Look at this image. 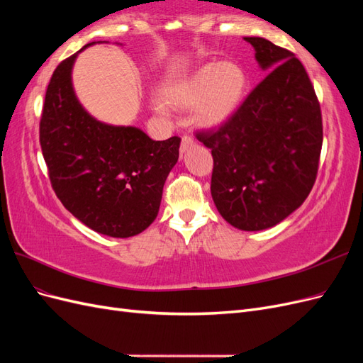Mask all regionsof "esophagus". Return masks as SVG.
Instances as JSON below:
<instances>
[{
  "label": "esophagus",
  "instance_id": "34e87169",
  "mask_svg": "<svg viewBox=\"0 0 363 363\" xmlns=\"http://www.w3.org/2000/svg\"><path fill=\"white\" fill-rule=\"evenodd\" d=\"M191 147H194V139L189 135H184L182 136V145H180V151L184 152L188 151Z\"/></svg>",
  "mask_w": 363,
  "mask_h": 363
}]
</instances>
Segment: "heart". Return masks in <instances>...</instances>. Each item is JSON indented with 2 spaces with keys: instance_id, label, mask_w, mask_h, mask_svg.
<instances>
[{
  "instance_id": "obj_1",
  "label": "heart",
  "mask_w": 363,
  "mask_h": 363,
  "mask_svg": "<svg viewBox=\"0 0 363 363\" xmlns=\"http://www.w3.org/2000/svg\"><path fill=\"white\" fill-rule=\"evenodd\" d=\"M247 87L244 69L233 62L208 63L196 71L188 82L175 87L171 100L183 107H196V121L201 125L215 127L223 124L235 113ZM157 108L164 112V106L157 103Z\"/></svg>"
}]
</instances>
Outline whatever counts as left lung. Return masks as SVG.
Masks as SVG:
<instances>
[{"label": "left lung", "instance_id": "8db88e82", "mask_svg": "<svg viewBox=\"0 0 363 363\" xmlns=\"http://www.w3.org/2000/svg\"><path fill=\"white\" fill-rule=\"evenodd\" d=\"M268 75L235 113L195 136L212 150L218 212L245 232L269 228L311 194L323 147L321 107L303 63L263 38H245Z\"/></svg>", "mask_w": 363, "mask_h": 363}]
</instances>
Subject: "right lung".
Masks as SVG:
<instances>
[{
  "instance_id": "obj_1",
  "label": "right lung",
  "mask_w": 363,
  "mask_h": 363,
  "mask_svg": "<svg viewBox=\"0 0 363 363\" xmlns=\"http://www.w3.org/2000/svg\"><path fill=\"white\" fill-rule=\"evenodd\" d=\"M79 52L54 69L42 107L39 140L50 182L84 225L112 238L135 236L157 216L164 180L179 160L180 138L152 140L136 127L92 118L71 83Z\"/></svg>"
}]
</instances>
